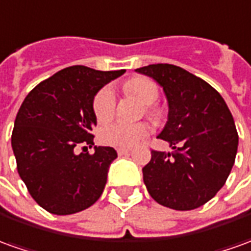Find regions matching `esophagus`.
<instances>
[{"instance_id": "1", "label": "esophagus", "mask_w": 251, "mask_h": 251, "mask_svg": "<svg viewBox=\"0 0 251 251\" xmlns=\"http://www.w3.org/2000/svg\"><path fill=\"white\" fill-rule=\"evenodd\" d=\"M118 155L119 156H122V155H127V154H130V150L129 148H118Z\"/></svg>"}]
</instances>
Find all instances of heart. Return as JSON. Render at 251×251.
<instances>
[{
    "label": "heart",
    "mask_w": 251,
    "mask_h": 251,
    "mask_svg": "<svg viewBox=\"0 0 251 251\" xmlns=\"http://www.w3.org/2000/svg\"><path fill=\"white\" fill-rule=\"evenodd\" d=\"M124 89L130 96L136 97L140 103L147 105L148 115L152 119H159L161 111L154 108L151 104H154L159 97V86L144 76H136L129 79L124 85ZM117 99L115 93L110 86H105L97 92L93 100V114L96 117L97 122L105 124L111 121L115 114ZM150 132L146 124H125V122H115L104 126L100 130V141L103 144L118 148H130L136 146L140 140L144 139Z\"/></svg>",
    "instance_id": "b5f03b06"
}]
</instances>
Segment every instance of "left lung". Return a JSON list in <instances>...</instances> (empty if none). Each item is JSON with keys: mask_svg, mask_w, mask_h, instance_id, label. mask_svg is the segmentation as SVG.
Instances as JSON below:
<instances>
[{"mask_svg": "<svg viewBox=\"0 0 251 251\" xmlns=\"http://www.w3.org/2000/svg\"><path fill=\"white\" fill-rule=\"evenodd\" d=\"M159 83L168 100V122L158 137L172 152L152 151L143 168L150 195L162 206L192 210L226 184L238 151L232 114L217 90L173 64L136 70Z\"/></svg>", "mask_w": 251, "mask_h": 251, "instance_id": "1", "label": "left lung"}]
</instances>
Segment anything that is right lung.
Returning a JSON list of instances; mask_svg holds the SVG:
<instances>
[{
	"instance_id": "obj_1",
	"label": "right lung",
	"mask_w": 251,
	"mask_h": 251,
	"mask_svg": "<svg viewBox=\"0 0 251 251\" xmlns=\"http://www.w3.org/2000/svg\"><path fill=\"white\" fill-rule=\"evenodd\" d=\"M124 73L63 68L38 83L20 105L12 132L19 176L32 199L49 213L74 214L103 194L110 165L118 155L112 147L93 143V100L104 85ZM79 144L93 147L95 154L84 148L76 154Z\"/></svg>"
}]
</instances>
